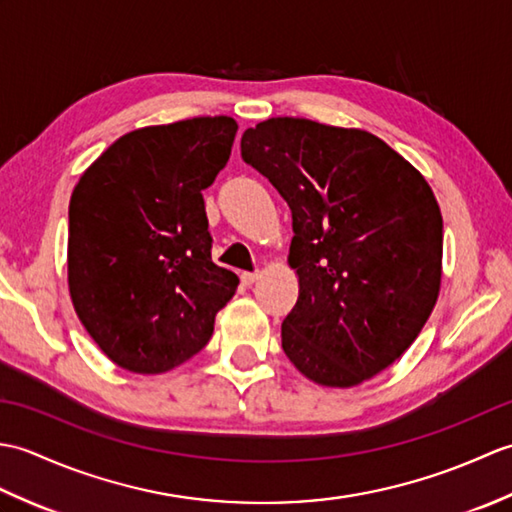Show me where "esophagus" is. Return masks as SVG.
I'll list each match as a JSON object with an SVG mask.
<instances>
[{
	"label": "esophagus",
	"mask_w": 512,
	"mask_h": 512,
	"mask_svg": "<svg viewBox=\"0 0 512 512\" xmlns=\"http://www.w3.org/2000/svg\"><path fill=\"white\" fill-rule=\"evenodd\" d=\"M257 279H259V273H242V284L244 286H253Z\"/></svg>",
	"instance_id": "1"
}]
</instances>
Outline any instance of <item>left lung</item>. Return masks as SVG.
Instances as JSON below:
<instances>
[{"mask_svg": "<svg viewBox=\"0 0 512 512\" xmlns=\"http://www.w3.org/2000/svg\"><path fill=\"white\" fill-rule=\"evenodd\" d=\"M242 158L292 211L299 299L281 347L323 387H354L407 352L436 306L442 213L422 173L365 129L279 116Z\"/></svg>", "mask_w": 512, "mask_h": 512, "instance_id": "1", "label": "left lung"}]
</instances>
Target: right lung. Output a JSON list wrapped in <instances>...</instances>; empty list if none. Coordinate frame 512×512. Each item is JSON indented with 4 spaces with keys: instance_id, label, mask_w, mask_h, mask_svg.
Returning <instances> with one entry per match:
<instances>
[{
    "instance_id": "obj_1",
    "label": "right lung",
    "mask_w": 512,
    "mask_h": 512,
    "mask_svg": "<svg viewBox=\"0 0 512 512\" xmlns=\"http://www.w3.org/2000/svg\"><path fill=\"white\" fill-rule=\"evenodd\" d=\"M235 134L231 116L134 129L74 187L72 306L118 367L162 374L189 361L235 295L237 275L211 259L202 198L226 167Z\"/></svg>"
}]
</instances>
